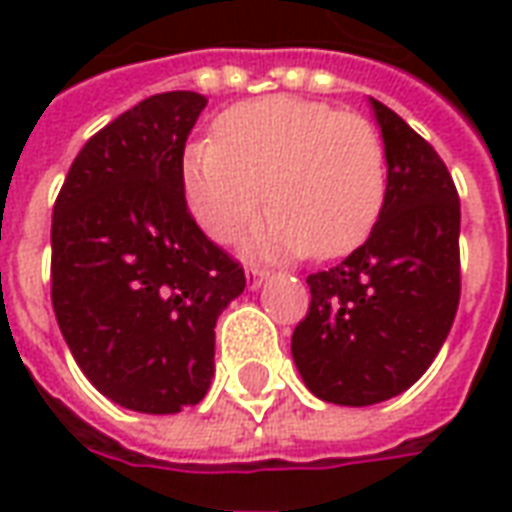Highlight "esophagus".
<instances>
[{"instance_id":"esophagus-1","label":"esophagus","mask_w":512,"mask_h":512,"mask_svg":"<svg viewBox=\"0 0 512 512\" xmlns=\"http://www.w3.org/2000/svg\"><path fill=\"white\" fill-rule=\"evenodd\" d=\"M268 279V271H263V268H246V282H249V290H257L263 282Z\"/></svg>"}]
</instances>
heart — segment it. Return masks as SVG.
<instances>
[{"label":"heart","mask_w":512,"mask_h":512,"mask_svg":"<svg viewBox=\"0 0 512 512\" xmlns=\"http://www.w3.org/2000/svg\"><path fill=\"white\" fill-rule=\"evenodd\" d=\"M191 216L213 241H235L268 200L277 208L246 249L255 257H343L367 241L386 200V153L367 120L293 95L230 106L213 139L180 161ZM269 191H265V183Z\"/></svg>","instance_id":"1"}]
</instances>
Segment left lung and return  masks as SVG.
<instances>
[{
	"mask_svg": "<svg viewBox=\"0 0 512 512\" xmlns=\"http://www.w3.org/2000/svg\"><path fill=\"white\" fill-rule=\"evenodd\" d=\"M386 153V200L343 263L307 277L312 301L290 354L312 395L373 406L417 384L461 299V202L439 153L370 98Z\"/></svg>",
	"mask_w": 512,
	"mask_h": 512,
	"instance_id": "left-lung-1",
	"label": "left lung"
}]
</instances>
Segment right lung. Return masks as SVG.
<instances>
[{"label":"right lung","mask_w":512,"mask_h":512,"mask_svg":"<svg viewBox=\"0 0 512 512\" xmlns=\"http://www.w3.org/2000/svg\"><path fill=\"white\" fill-rule=\"evenodd\" d=\"M150 95L82 147L51 216V304L76 365L139 414L197 406L213 378V326L244 268L191 219L180 161L205 109Z\"/></svg>","instance_id":"right-lung-1"}]
</instances>
